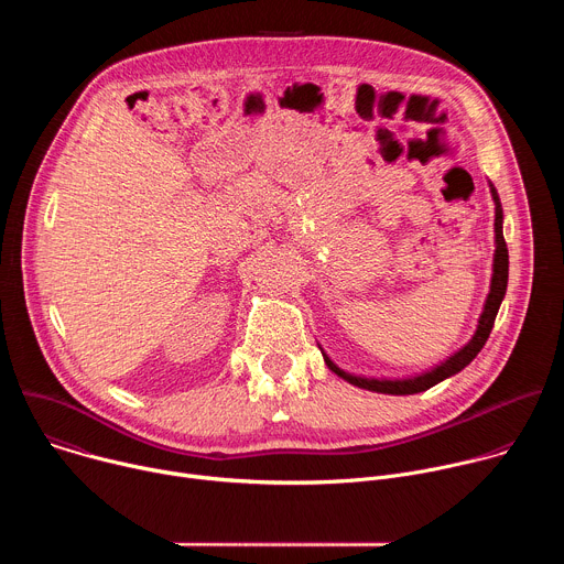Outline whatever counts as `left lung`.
Masks as SVG:
<instances>
[{
	"label": "left lung",
	"mask_w": 564,
	"mask_h": 564,
	"mask_svg": "<svg viewBox=\"0 0 564 564\" xmlns=\"http://www.w3.org/2000/svg\"><path fill=\"white\" fill-rule=\"evenodd\" d=\"M491 187V196H494V203H496V254H494V274H491V288H489V294H487V301H485V310H481L479 318H477V328H475V335L470 337V341L459 348L455 355H451L446 361H442L440 366H435L433 370L429 372H422L417 377H409V379H368V377H357V375H350L346 370H341L326 352L324 348H321V355H324V361L326 366L341 379H346L348 383L357 386V388H366V390H372V392H383V394H415V392H424L429 388H433L435 383L457 375L459 370H464L475 357L477 352L485 348L491 330H494V324H496V316H498V310H500V303L507 294V283H509V250H507V243H505V234H502V220H505V214H502V205H500V196L496 192V187L489 183Z\"/></svg>",
	"instance_id": "8db88e82"
}]
</instances>
